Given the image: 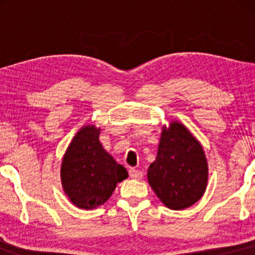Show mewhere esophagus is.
Listing matches in <instances>:
<instances>
[{
	"label": "esophagus",
	"mask_w": 255,
	"mask_h": 255,
	"mask_svg": "<svg viewBox=\"0 0 255 255\" xmlns=\"http://www.w3.org/2000/svg\"><path fill=\"white\" fill-rule=\"evenodd\" d=\"M128 174H130L131 179H133V180H140L142 177V173L134 168H130V170H128Z\"/></svg>",
	"instance_id": "1"
}]
</instances>
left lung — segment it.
Masks as SVG:
<instances>
[{"instance_id":"obj_1","label":"left lung","mask_w":255,"mask_h":255,"mask_svg":"<svg viewBox=\"0 0 255 255\" xmlns=\"http://www.w3.org/2000/svg\"><path fill=\"white\" fill-rule=\"evenodd\" d=\"M209 176L204 149L182 123L163 127L156 158L147 169L149 186L172 210H183L200 201Z\"/></svg>"}]
</instances>
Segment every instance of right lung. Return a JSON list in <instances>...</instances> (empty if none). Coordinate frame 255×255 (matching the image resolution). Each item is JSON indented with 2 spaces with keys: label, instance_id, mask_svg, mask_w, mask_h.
I'll list each match as a JSON object with an SVG mask.
<instances>
[{
  "label": "right lung",
  "instance_id": "right-lung-1",
  "mask_svg": "<svg viewBox=\"0 0 255 255\" xmlns=\"http://www.w3.org/2000/svg\"><path fill=\"white\" fill-rule=\"evenodd\" d=\"M101 128L85 125L66 149L60 168L62 189L75 207L92 210L109 200L118 182L128 179L123 166L103 148Z\"/></svg>",
  "mask_w": 255,
  "mask_h": 255
}]
</instances>
